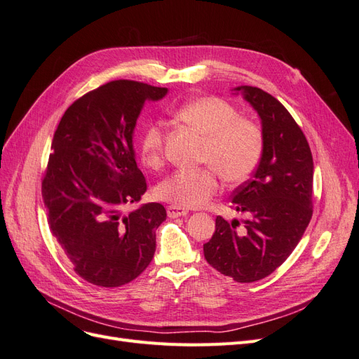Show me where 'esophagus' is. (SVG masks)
<instances>
[{"label": "esophagus", "instance_id": "obj_1", "mask_svg": "<svg viewBox=\"0 0 359 359\" xmlns=\"http://www.w3.org/2000/svg\"><path fill=\"white\" fill-rule=\"evenodd\" d=\"M166 211H168V217H170V219H177V217L189 214L187 208H181V206H173V205L168 206Z\"/></svg>", "mask_w": 359, "mask_h": 359}]
</instances>
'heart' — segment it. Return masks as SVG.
Returning a JSON list of instances; mask_svg holds the SVG:
<instances>
[{"instance_id": "heart-1", "label": "heart", "mask_w": 359, "mask_h": 359, "mask_svg": "<svg viewBox=\"0 0 359 359\" xmlns=\"http://www.w3.org/2000/svg\"><path fill=\"white\" fill-rule=\"evenodd\" d=\"M180 121L202 136L201 163L210 166L180 169L163 180L157 196L181 208H196L220 190V177L241 184L253 175L264 154V133L255 121L240 116L236 107L220 97H199L172 111ZM166 126L151 121L140 136V154L147 166L158 169L165 160Z\"/></svg>"}]
</instances>
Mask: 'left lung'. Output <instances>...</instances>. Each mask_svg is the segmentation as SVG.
<instances>
[{
    "instance_id": "1",
    "label": "left lung",
    "mask_w": 359,
    "mask_h": 359,
    "mask_svg": "<svg viewBox=\"0 0 359 359\" xmlns=\"http://www.w3.org/2000/svg\"><path fill=\"white\" fill-rule=\"evenodd\" d=\"M262 119L264 154L252 178L232 193V208L248 220L215 219L203 244L206 262L238 283L262 280L285 262L313 215V156L301 127L276 97L241 86Z\"/></svg>"
}]
</instances>
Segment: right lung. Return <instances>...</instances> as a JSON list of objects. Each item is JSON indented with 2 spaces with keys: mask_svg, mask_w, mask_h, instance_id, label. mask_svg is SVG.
Instances as JSON below:
<instances>
[{
  "mask_svg": "<svg viewBox=\"0 0 359 359\" xmlns=\"http://www.w3.org/2000/svg\"><path fill=\"white\" fill-rule=\"evenodd\" d=\"M166 93L111 81L73 102L53 135L41 180L49 229L74 273L91 285L123 286L154 257L166 210L156 202L128 210L147 190L132 137L144 103Z\"/></svg>",
  "mask_w": 359,
  "mask_h": 359,
  "instance_id": "obj_1",
  "label": "right lung"
}]
</instances>
